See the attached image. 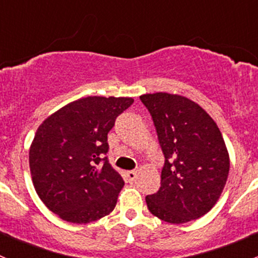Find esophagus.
Returning a JSON list of instances; mask_svg holds the SVG:
<instances>
[{"label": "esophagus", "mask_w": 258, "mask_h": 258, "mask_svg": "<svg viewBox=\"0 0 258 258\" xmlns=\"http://www.w3.org/2000/svg\"><path fill=\"white\" fill-rule=\"evenodd\" d=\"M126 177L128 179L130 182H134L135 179L137 177V172L136 171H127L126 172Z\"/></svg>", "instance_id": "esophagus-1"}]
</instances>
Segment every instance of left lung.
I'll list each match as a JSON object with an SVG mask.
<instances>
[{"mask_svg":"<svg viewBox=\"0 0 258 258\" xmlns=\"http://www.w3.org/2000/svg\"><path fill=\"white\" fill-rule=\"evenodd\" d=\"M155 123L165 166L161 187L146 197L153 216L186 223L206 215L220 199L230 156L216 122L200 105L179 95L140 96Z\"/></svg>","mask_w":258,"mask_h":258,"instance_id":"1","label":"left lung"}]
</instances>
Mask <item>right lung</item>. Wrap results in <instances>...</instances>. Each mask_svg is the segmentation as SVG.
Returning a JSON list of instances; mask_svg holds the SVG:
<instances>
[{
	"instance_id": "1",
	"label": "right lung",
	"mask_w": 258,
	"mask_h": 258,
	"mask_svg": "<svg viewBox=\"0 0 258 258\" xmlns=\"http://www.w3.org/2000/svg\"><path fill=\"white\" fill-rule=\"evenodd\" d=\"M131 97L88 96L63 106L37 128L30 170L41 201L63 221L90 223L112 212L124 182L103 155Z\"/></svg>"
}]
</instances>
